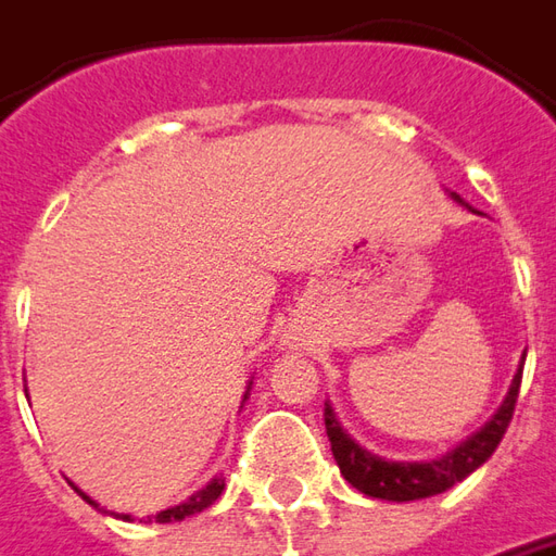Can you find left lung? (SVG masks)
Wrapping results in <instances>:
<instances>
[{
  "label": "left lung",
  "instance_id": "left-lung-1",
  "mask_svg": "<svg viewBox=\"0 0 556 556\" xmlns=\"http://www.w3.org/2000/svg\"><path fill=\"white\" fill-rule=\"evenodd\" d=\"M450 195H453V201H459L462 207H468L456 192H450ZM523 361H527V355L520 357V367L514 374L511 389L505 394L502 407L493 413V419L480 428V431H475L468 441H462L459 446H453L450 453H443L438 459L401 462L376 456V453H370L367 446H361L342 428L333 407L324 404V426H327L330 450H333V459H337L342 478L349 480L364 495L386 498V502H416V498L446 493L450 486H456L471 471H478L480 465L493 456L498 441L505 438L508 422H511L514 416V404H517L520 379H523Z\"/></svg>",
  "mask_w": 556,
  "mask_h": 556
}]
</instances>
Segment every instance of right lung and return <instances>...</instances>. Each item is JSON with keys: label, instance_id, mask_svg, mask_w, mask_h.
<instances>
[{"label": "right lung", "instance_id": "1", "mask_svg": "<svg viewBox=\"0 0 556 556\" xmlns=\"http://www.w3.org/2000/svg\"><path fill=\"white\" fill-rule=\"evenodd\" d=\"M24 382H26V379H24ZM251 386H253V382H251ZM251 386H248V391H244V401H248V394H251ZM223 486H226V480L214 478V480H211V483H207V486H204V490H199V493H195V495H189V498H186V502H180V505H174V508H165V511L152 514V517H149V523H152V520H155V523H170V520H182V517H192V514L204 511V508H211V505L217 502L219 493H223ZM73 490H76V493L81 495V498H85L88 505H94V508H100V505H97L91 495L81 493V490H78L76 483H73ZM115 517H122V520H134L130 514H115Z\"/></svg>", "mask_w": 556, "mask_h": 556}]
</instances>
